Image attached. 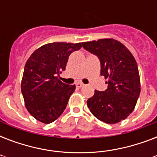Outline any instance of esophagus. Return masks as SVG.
<instances>
[{
	"label": "esophagus",
	"instance_id": "1",
	"mask_svg": "<svg viewBox=\"0 0 157 157\" xmlns=\"http://www.w3.org/2000/svg\"><path fill=\"white\" fill-rule=\"evenodd\" d=\"M83 86H84V84L81 83V82H77V83H76V86L77 87V88H81V87H82Z\"/></svg>",
	"mask_w": 157,
	"mask_h": 157
}]
</instances>
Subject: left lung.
<instances>
[{
  "instance_id": "obj_1",
  "label": "left lung",
  "mask_w": 157,
  "mask_h": 157,
  "mask_svg": "<svg viewBox=\"0 0 157 157\" xmlns=\"http://www.w3.org/2000/svg\"><path fill=\"white\" fill-rule=\"evenodd\" d=\"M84 49L100 60L101 76L107 79L105 91L94 90L87 100L91 113L98 120L116 124L134 111L141 86L136 60L122 43L112 38L82 42Z\"/></svg>"
}]
</instances>
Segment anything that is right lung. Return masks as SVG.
Instances as JSON below:
<instances>
[{
  "instance_id": "add662e5",
  "label": "right lung",
  "mask_w": 157,
  "mask_h": 157,
  "mask_svg": "<svg viewBox=\"0 0 157 157\" xmlns=\"http://www.w3.org/2000/svg\"><path fill=\"white\" fill-rule=\"evenodd\" d=\"M81 46V43H49L36 50L28 59L21 91L26 108L39 121L52 123L66 108L76 86L63 83L57 76L66 68L69 55Z\"/></svg>"
}]
</instances>
